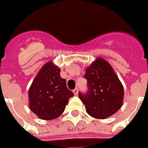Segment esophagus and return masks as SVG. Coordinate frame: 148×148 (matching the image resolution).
I'll use <instances>...</instances> for the list:
<instances>
[{
    "mask_svg": "<svg viewBox=\"0 0 148 148\" xmlns=\"http://www.w3.org/2000/svg\"><path fill=\"white\" fill-rule=\"evenodd\" d=\"M73 92L74 93V95H78V93H79V88H74V89L73 90Z\"/></svg>",
    "mask_w": 148,
    "mask_h": 148,
    "instance_id": "1",
    "label": "esophagus"
}]
</instances>
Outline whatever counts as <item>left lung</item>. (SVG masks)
I'll return each instance as SVG.
<instances>
[{
  "label": "left lung",
  "mask_w": 148,
  "mask_h": 148,
  "mask_svg": "<svg viewBox=\"0 0 148 148\" xmlns=\"http://www.w3.org/2000/svg\"><path fill=\"white\" fill-rule=\"evenodd\" d=\"M88 90L79 92L87 113L97 119H106L117 112L123 104L124 88L110 64L97 58L84 75Z\"/></svg>",
  "instance_id": "left-lung-1"
}]
</instances>
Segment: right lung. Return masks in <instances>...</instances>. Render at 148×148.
Masks as SVG:
<instances>
[{"label": "right lung", "mask_w": 148, "mask_h": 148, "mask_svg": "<svg viewBox=\"0 0 148 148\" xmlns=\"http://www.w3.org/2000/svg\"><path fill=\"white\" fill-rule=\"evenodd\" d=\"M60 72V69L51 62L47 63L29 88V108L42 120L58 118L64 112L69 98L74 97Z\"/></svg>", "instance_id": "add662e5"}]
</instances>
